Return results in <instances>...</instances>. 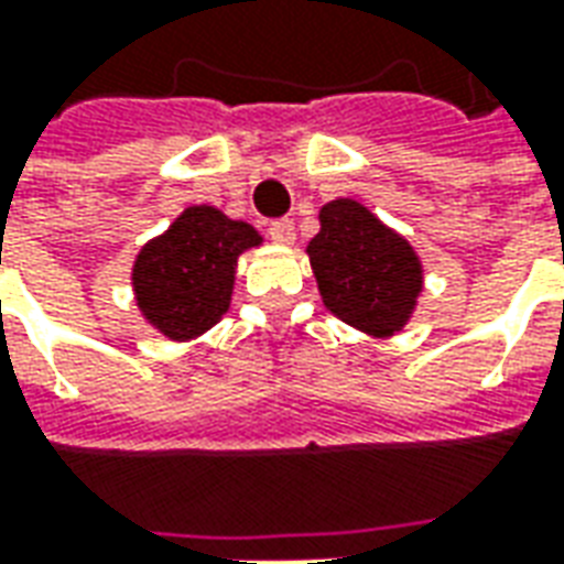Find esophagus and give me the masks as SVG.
<instances>
[{
  "label": "esophagus",
  "mask_w": 564,
  "mask_h": 564,
  "mask_svg": "<svg viewBox=\"0 0 564 564\" xmlns=\"http://www.w3.org/2000/svg\"><path fill=\"white\" fill-rule=\"evenodd\" d=\"M269 235H271V241H278V245H293L295 223L293 220H271Z\"/></svg>",
  "instance_id": "esophagus-1"
}]
</instances>
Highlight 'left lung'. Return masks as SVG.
<instances>
[{
    "mask_svg": "<svg viewBox=\"0 0 564 564\" xmlns=\"http://www.w3.org/2000/svg\"><path fill=\"white\" fill-rule=\"evenodd\" d=\"M307 257L323 302L344 323L371 335H392L408 323L423 283L420 259L359 202L338 198L319 210Z\"/></svg>",
    "mask_w": 564,
    "mask_h": 564,
    "instance_id": "obj_1",
    "label": "left lung"
}]
</instances>
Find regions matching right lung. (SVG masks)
Returning a JSON list of instances; mask_svg holds the SVG:
<instances>
[{
    "label": "right lung",
    "instance_id": "add662e5",
    "mask_svg": "<svg viewBox=\"0 0 564 564\" xmlns=\"http://www.w3.org/2000/svg\"><path fill=\"white\" fill-rule=\"evenodd\" d=\"M259 245L247 223L217 208H186L172 229L139 253L132 283L139 307L174 341L210 329L229 307L238 253Z\"/></svg>",
    "mask_w": 564,
    "mask_h": 564
}]
</instances>
